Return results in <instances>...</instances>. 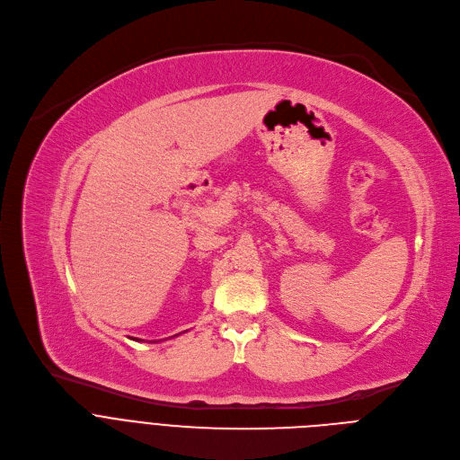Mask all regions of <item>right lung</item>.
Returning <instances> with one entry per match:
<instances>
[{
    "label": "right lung",
    "instance_id": "add662e5",
    "mask_svg": "<svg viewBox=\"0 0 460 460\" xmlns=\"http://www.w3.org/2000/svg\"><path fill=\"white\" fill-rule=\"evenodd\" d=\"M137 341H138V339H137Z\"/></svg>",
    "mask_w": 460,
    "mask_h": 460
}]
</instances>
